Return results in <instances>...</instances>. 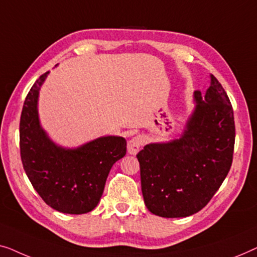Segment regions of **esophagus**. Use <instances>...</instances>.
<instances>
[{"label": "esophagus", "mask_w": 257, "mask_h": 257, "mask_svg": "<svg viewBox=\"0 0 257 257\" xmlns=\"http://www.w3.org/2000/svg\"><path fill=\"white\" fill-rule=\"evenodd\" d=\"M143 142H144L143 137L141 135L133 137V139L128 142V153L130 155H136L137 153H139L140 148L142 147Z\"/></svg>", "instance_id": "1"}]
</instances>
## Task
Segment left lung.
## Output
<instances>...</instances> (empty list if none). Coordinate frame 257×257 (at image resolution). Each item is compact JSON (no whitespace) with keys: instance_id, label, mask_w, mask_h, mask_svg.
Masks as SVG:
<instances>
[{"instance_id":"left-lung-1","label":"left lung","mask_w":257,"mask_h":257,"mask_svg":"<svg viewBox=\"0 0 257 257\" xmlns=\"http://www.w3.org/2000/svg\"><path fill=\"white\" fill-rule=\"evenodd\" d=\"M179 139L147 144L136 155L147 208L163 218H185L212 199L233 162L235 124L229 97L214 75Z\"/></svg>"}]
</instances>
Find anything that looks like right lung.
<instances>
[{"label": "right lung", "instance_id": "1", "mask_svg": "<svg viewBox=\"0 0 257 257\" xmlns=\"http://www.w3.org/2000/svg\"><path fill=\"white\" fill-rule=\"evenodd\" d=\"M49 72L42 74L25 97L20 122L24 171L50 207L67 214H84L99 204L108 173L127 151L120 136H102L75 149L53 142L38 117V95Z\"/></svg>", "mask_w": 257, "mask_h": 257}]
</instances>
